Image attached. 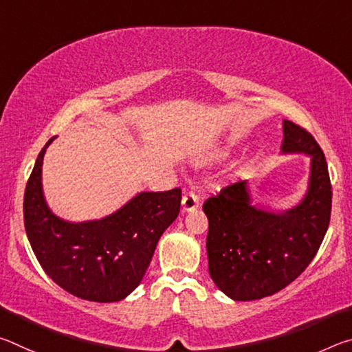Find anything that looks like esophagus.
Returning a JSON list of instances; mask_svg holds the SVG:
<instances>
[{"label":"esophagus","mask_w":352,"mask_h":352,"mask_svg":"<svg viewBox=\"0 0 352 352\" xmlns=\"http://www.w3.org/2000/svg\"><path fill=\"white\" fill-rule=\"evenodd\" d=\"M200 205V200H199V195L194 192V190H189L183 195V200H182V208L184 212H189V211H194L197 210Z\"/></svg>","instance_id":"obj_1"}]
</instances>
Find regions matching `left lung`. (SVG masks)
I'll return each mask as SVG.
<instances>
[{
    "label": "left lung",
    "instance_id": "left-lung-1",
    "mask_svg": "<svg viewBox=\"0 0 352 352\" xmlns=\"http://www.w3.org/2000/svg\"><path fill=\"white\" fill-rule=\"evenodd\" d=\"M283 153L311 157L307 192L283 212L252 205L247 182L208 199V269L214 284L236 301L270 296L301 275L315 258L331 220L332 188L324 153L314 136L283 121Z\"/></svg>",
    "mask_w": 352,
    "mask_h": 352
}]
</instances>
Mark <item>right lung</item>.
I'll use <instances>...</instances> for the list:
<instances>
[{"mask_svg": "<svg viewBox=\"0 0 352 352\" xmlns=\"http://www.w3.org/2000/svg\"><path fill=\"white\" fill-rule=\"evenodd\" d=\"M29 177L23 212L28 239L52 281L87 301H121L138 287L164 230L180 212L182 189L140 192L121 210L90 222H67L52 212L41 186L47 146Z\"/></svg>", "mask_w": 352, "mask_h": 352, "instance_id": "add662e5", "label": "right lung"}]
</instances>
